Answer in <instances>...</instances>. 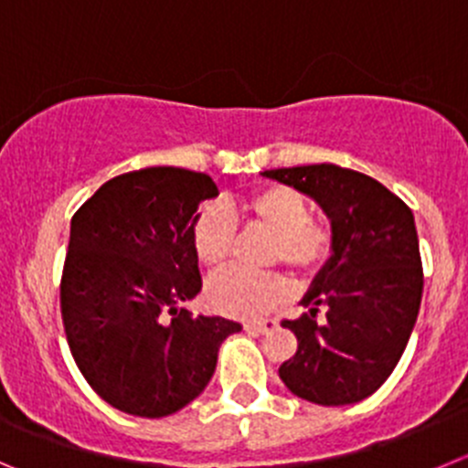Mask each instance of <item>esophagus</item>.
I'll return each mask as SVG.
<instances>
[{"instance_id":"esophagus-1","label":"esophagus","mask_w":468,"mask_h":468,"mask_svg":"<svg viewBox=\"0 0 468 468\" xmlns=\"http://www.w3.org/2000/svg\"><path fill=\"white\" fill-rule=\"evenodd\" d=\"M278 326V322L275 319H252V322H246L243 324V328L250 333H257V335H261V333L271 331V328Z\"/></svg>"}]
</instances>
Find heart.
<instances>
[{"label": "heart", "mask_w": 468, "mask_h": 468, "mask_svg": "<svg viewBox=\"0 0 468 468\" xmlns=\"http://www.w3.org/2000/svg\"><path fill=\"white\" fill-rule=\"evenodd\" d=\"M237 218L250 227L273 234L271 260L282 261L301 273L322 269L333 250L331 227L313 220L310 202L289 186H266L248 195L239 207H208L193 227V250L208 271H222L237 243ZM289 296V282L278 273H229L213 278L204 289V301L227 317H261Z\"/></svg>", "instance_id": "b5f03b06"}]
</instances>
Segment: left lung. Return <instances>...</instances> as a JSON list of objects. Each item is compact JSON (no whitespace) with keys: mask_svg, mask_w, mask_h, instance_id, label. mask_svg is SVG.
I'll list each match as a JSON object with an SVG mask.
<instances>
[{"mask_svg":"<svg viewBox=\"0 0 468 468\" xmlns=\"http://www.w3.org/2000/svg\"><path fill=\"white\" fill-rule=\"evenodd\" d=\"M322 207L333 255L301 303L310 313L282 326L298 340L280 365L289 390L322 407L370 398L395 370L411 337L422 296L413 213L372 176L337 165L261 172ZM319 307L327 319L316 322Z\"/></svg>","mask_w":468,"mask_h":468,"instance_id":"1","label":"left lung"}]
</instances>
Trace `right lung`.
Here are the masks:
<instances>
[{
    "label": "right lung",
    "instance_id": "obj_1",
    "mask_svg": "<svg viewBox=\"0 0 468 468\" xmlns=\"http://www.w3.org/2000/svg\"><path fill=\"white\" fill-rule=\"evenodd\" d=\"M216 195L202 172L146 167L110 179L70 220L66 340L89 386L119 411L163 418L184 409L211 381L222 340L241 331L179 308L202 289L193 227Z\"/></svg>",
    "mask_w": 468,
    "mask_h": 468
}]
</instances>
